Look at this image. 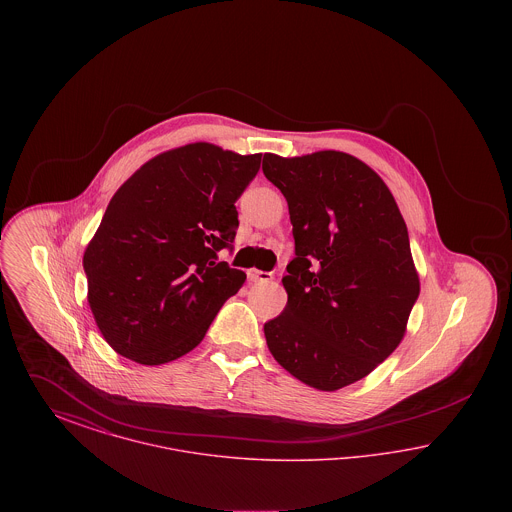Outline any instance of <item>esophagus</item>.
Instances as JSON below:
<instances>
[{"label":"esophagus","mask_w":512,"mask_h":512,"mask_svg":"<svg viewBox=\"0 0 512 512\" xmlns=\"http://www.w3.org/2000/svg\"><path fill=\"white\" fill-rule=\"evenodd\" d=\"M247 278H249L251 282H268V280L272 278V272L251 268V270H247Z\"/></svg>","instance_id":"obj_1"}]
</instances>
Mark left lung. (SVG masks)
<instances>
[{"mask_svg": "<svg viewBox=\"0 0 512 512\" xmlns=\"http://www.w3.org/2000/svg\"><path fill=\"white\" fill-rule=\"evenodd\" d=\"M290 209L288 305L265 322L274 359L311 388H345L384 363L420 293L407 224L384 180L341 151L263 157Z\"/></svg>", "mask_w": 512, "mask_h": 512, "instance_id": "obj_1", "label": "left lung"}]
</instances>
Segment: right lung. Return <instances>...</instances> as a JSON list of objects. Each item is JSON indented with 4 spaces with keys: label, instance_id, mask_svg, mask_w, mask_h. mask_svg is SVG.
Returning <instances> with one entry per match:
<instances>
[{
    "label": "right lung",
    "instance_id": "1",
    "mask_svg": "<svg viewBox=\"0 0 512 512\" xmlns=\"http://www.w3.org/2000/svg\"><path fill=\"white\" fill-rule=\"evenodd\" d=\"M261 153L213 144L161 153L113 195L84 253L88 303L105 341L140 365H163L205 338L244 270L219 261L238 230L236 201Z\"/></svg>",
    "mask_w": 512,
    "mask_h": 512
}]
</instances>
